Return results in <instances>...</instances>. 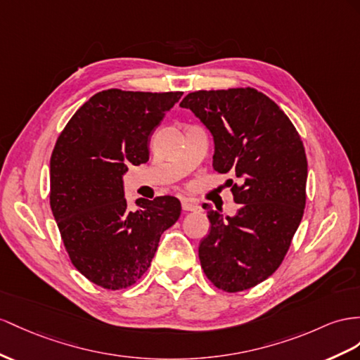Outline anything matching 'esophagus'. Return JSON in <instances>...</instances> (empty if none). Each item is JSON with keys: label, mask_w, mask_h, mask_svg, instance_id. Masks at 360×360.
I'll use <instances>...</instances> for the list:
<instances>
[{"label": "esophagus", "mask_w": 360, "mask_h": 360, "mask_svg": "<svg viewBox=\"0 0 360 360\" xmlns=\"http://www.w3.org/2000/svg\"><path fill=\"white\" fill-rule=\"evenodd\" d=\"M182 210L184 211H200V205L196 204V202H193L190 199H182Z\"/></svg>", "instance_id": "obj_1"}]
</instances>
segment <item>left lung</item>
Here are the masks:
<instances>
[{"label": "left lung", "instance_id": "left-lung-1", "mask_svg": "<svg viewBox=\"0 0 360 360\" xmlns=\"http://www.w3.org/2000/svg\"><path fill=\"white\" fill-rule=\"evenodd\" d=\"M214 138L213 167L231 172L234 217L204 204L210 234L199 245L207 278L229 293L251 289L280 268L306 207L307 158L280 106L254 88L190 92L181 101Z\"/></svg>", "mask_w": 360, "mask_h": 360}]
</instances>
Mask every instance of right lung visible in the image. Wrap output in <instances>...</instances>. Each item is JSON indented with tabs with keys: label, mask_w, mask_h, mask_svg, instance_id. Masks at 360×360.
Wrapping results in <instances>:
<instances>
[{
	"label": "right lung",
	"mask_w": 360,
	"mask_h": 360,
	"mask_svg": "<svg viewBox=\"0 0 360 360\" xmlns=\"http://www.w3.org/2000/svg\"><path fill=\"white\" fill-rule=\"evenodd\" d=\"M181 91L106 89L59 134L50 160V207L75 268L100 288L126 289L149 269L160 237L181 216L174 196L127 210L123 174L149 161L150 135Z\"/></svg>",
	"instance_id": "1"
}]
</instances>
